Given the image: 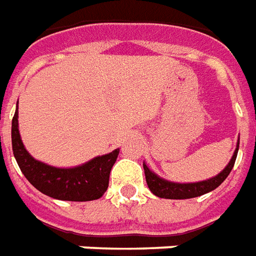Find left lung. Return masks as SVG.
<instances>
[{
	"label": "left lung",
	"instance_id": "obj_1",
	"mask_svg": "<svg viewBox=\"0 0 256 256\" xmlns=\"http://www.w3.org/2000/svg\"><path fill=\"white\" fill-rule=\"evenodd\" d=\"M238 150H239V142L238 148L234 150V156L230 158V162L222 172H220L218 175L212 178L209 180L198 182V183H187V184H180V183H171L166 182L162 178L154 175L145 164H144V171H145V179H146V184L149 190L152 191L153 194L160 198H166V200H188V198H196V196H204L209 191H213L214 188L222 183L226 179V176L230 174L232 168L236 162V156H238Z\"/></svg>",
	"mask_w": 256,
	"mask_h": 256
}]
</instances>
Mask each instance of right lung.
Instances as JSON below:
<instances>
[{
    "instance_id": "right-lung-1",
    "label": "right lung",
    "mask_w": 256,
    "mask_h": 256,
    "mask_svg": "<svg viewBox=\"0 0 256 256\" xmlns=\"http://www.w3.org/2000/svg\"><path fill=\"white\" fill-rule=\"evenodd\" d=\"M17 110L12 119L13 154L28 182L46 196L60 200H99L108 188L110 172L116 162L119 149L99 156L76 168H54L35 160L26 150L18 134Z\"/></svg>"
}]
</instances>
